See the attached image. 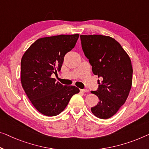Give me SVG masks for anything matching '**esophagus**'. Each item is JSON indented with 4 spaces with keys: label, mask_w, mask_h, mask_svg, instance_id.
Wrapping results in <instances>:
<instances>
[{
    "label": "esophagus",
    "mask_w": 149,
    "mask_h": 149,
    "mask_svg": "<svg viewBox=\"0 0 149 149\" xmlns=\"http://www.w3.org/2000/svg\"><path fill=\"white\" fill-rule=\"evenodd\" d=\"M80 91L81 92L85 93V92H88V90H87V89H81V90H80Z\"/></svg>",
    "instance_id": "34e87169"
}]
</instances>
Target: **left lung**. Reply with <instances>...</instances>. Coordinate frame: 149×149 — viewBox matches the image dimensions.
Here are the masks:
<instances>
[{
	"mask_svg": "<svg viewBox=\"0 0 149 149\" xmlns=\"http://www.w3.org/2000/svg\"><path fill=\"white\" fill-rule=\"evenodd\" d=\"M80 39L93 74L103 79L97 90L91 92L99 98L91 111L99 118L108 119L118 111L129 94L132 81L131 60L120 44L109 36L80 35Z\"/></svg>",
	"mask_w": 149,
	"mask_h": 149,
	"instance_id": "obj_1",
	"label": "left lung"
}]
</instances>
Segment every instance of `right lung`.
Instances as JSON below:
<instances>
[{
	"instance_id": "add662e5",
	"label": "right lung",
	"mask_w": 149,
	"mask_h": 149,
	"mask_svg": "<svg viewBox=\"0 0 149 149\" xmlns=\"http://www.w3.org/2000/svg\"><path fill=\"white\" fill-rule=\"evenodd\" d=\"M79 34L43 37L35 41L21 59V81L26 96L40 113L54 116L63 111L71 97L79 92L52 78L60 71L64 56L74 47Z\"/></svg>"
}]
</instances>
